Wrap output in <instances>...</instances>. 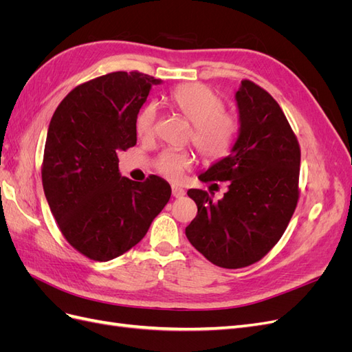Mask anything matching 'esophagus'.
<instances>
[{
    "mask_svg": "<svg viewBox=\"0 0 352 352\" xmlns=\"http://www.w3.org/2000/svg\"><path fill=\"white\" fill-rule=\"evenodd\" d=\"M172 194H173L175 198H180V197L185 195V189L180 188V186L173 185V186H172Z\"/></svg>",
    "mask_w": 352,
    "mask_h": 352,
    "instance_id": "obj_1",
    "label": "esophagus"
}]
</instances>
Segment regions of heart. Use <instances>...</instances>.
<instances>
[{
    "label": "heart",
    "instance_id": "b5f03b06",
    "mask_svg": "<svg viewBox=\"0 0 352 352\" xmlns=\"http://www.w3.org/2000/svg\"><path fill=\"white\" fill-rule=\"evenodd\" d=\"M172 107L192 123L190 141L198 153L210 162L226 157L236 142L239 122L236 116L225 109L217 92L202 83H184L176 87L168 97ZM155 104H148L136 117V133L150 140L157 126ZM194 157L188 151L167 150L158 155L155 168L168 180H179L190 167Z\"/></svg>",
    "mask_w": 352,
    "mask_h": 352
}]
</instances>
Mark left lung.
Masks as SVG:
<instances>
[{
    "instance_id": "left-lung-1",
    "label": "left lung",
    "mask_w": 352,
    "mask_h": 352,
    "mask_svg": "<svg viewBox=\"0 0 352 352\" xmlns=\"http://www.w3.org/2000/svg\"><path fill=\"white\" fill-rule=\"evenodd\" d=\"M236 102L238 141L198 176L206 184L229 182V190L219 201L206 190H188L198 212L186 238L223 269L260 261L282 238L300 198L301 150L280 105L248 79L241 82Z\"/></svg>"
}]
</instances>
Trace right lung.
<instances>
[{
  "mask_svg": "<svg viewBox=\"0 0 352 352\" xmlns=\"http://www.w3.org/2000/svg\"><path fill=\"white\" fill-rule=\"evenodd\" d=\"M160 79L113 72L78 85L50 122L42 185L63 236L85 257L129 251L164 208L172 188L155 175L122 177L117 153L136 145V117Z\"/></svg>",
  "mask_w": 352,
  "mask_h": 352,
  "instance_id": "right-lung-1",
  "label": "right lung"
}]
</instances>
